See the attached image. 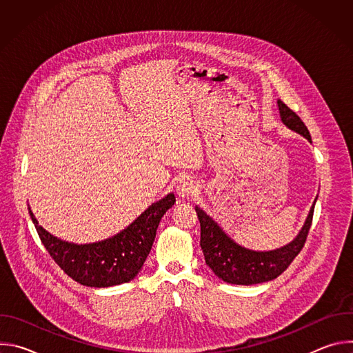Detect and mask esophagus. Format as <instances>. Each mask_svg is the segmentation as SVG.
<instances>
[{
  "label": "esophagus",
  "mask_w": 353,
  "mask_h": 353,
  "mask_svg": "<svg viewBox=\"0 0 353 353\" xmlns=\"http://www.w3.org/2000/svg\"><path fill=\"white\" fill-rule=\"evenodd\" d=\"M176 191H177V195L180 198L190 199V198H192L194 195L198 194V184L191 179H184L177 184Z\"/></svg>",
  "instance_id": "esophagus-1"
}]
</instances>
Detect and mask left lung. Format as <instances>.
<instances>
[{
    "mask_svg": "<svg viewBox=\"0 0 353 353\" xmlns=\"http://www.w3.org/2000/svg\"><path fill=\"white\" fill-rule=\"evenodd\" d=\"M278 109L281 121L292 131L305 137L312 142L310 132L300 117L292 112L282 100L278 99ZM316 201L309 211V215L296 234V237L275 250L259 251L247 248L234 241L222 226L211 218L203 208L195 207V212L201 225V241L207 265L223 282L232 285H256L278 278L294 260L303 248L307 233L312 226Z\"/></svg>",
    "mask_w": 353,
    "mask_h": 353,
    "instance_id": "8db88e82",
    "label": "left lung"
}]
</instances>
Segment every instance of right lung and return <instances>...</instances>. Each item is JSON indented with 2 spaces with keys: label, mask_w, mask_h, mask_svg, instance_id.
Returning a JSON list of instances; mask_svg holds the SVG:
<instances>
[{
  "label": "right lung",
  "mask_w": 353,
  "mask_h": 353,
  "mask_svg": "<svg viewBox=\"0 0 353 353\" xmlns=\"http://www.w3.org/2000/svg\"><path fill=\"white\" fill-rule=\"evenodd\" d=\"M176 203L173 192L149 205L134 222L117 234L94 243H71L47 232L33 215L39 237L48 254L74 281L89 288H109L132 281L141 271L162 216Z\"/></svg>",
  "instance_id": "right-lung-1"
}]
</instances>
